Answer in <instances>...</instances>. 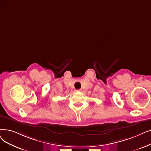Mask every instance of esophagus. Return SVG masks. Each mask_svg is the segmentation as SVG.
Instances as JSON below:
<instances>
[{"mask_svg":"<svg viewBox=\"0 0 151 151\" xmlns=\"http://www.w3.org/2000/svg\"><path fill=\"white\" fill-rule=\"evenodd\" d=\"M81 91V89H77V90H76V91Z\"/></svg>","mask_w":151,"mask_h":151,"instance_id":"1","label":"esophagus"}]
</instances>
